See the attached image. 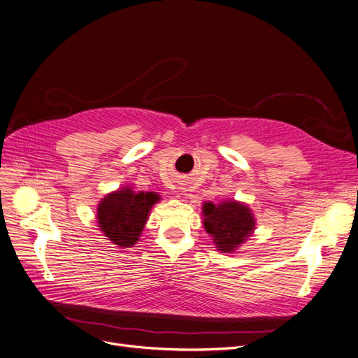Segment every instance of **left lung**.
Masks as SVG:
<instances>
[{
	"label": "left lung",
	"mask_w": 358,
	"mask_h": 358,
	"mask_svg": "<svg viewBox=\"0 0 358 358\" xmlns=\"http://www.w3.org/2000/svg\"><path fill=\"white\" fill-rule=\"evenodd\" d=\"M203 227L213 236V241L221 252H233L243 243L255 227L250 210L243 203L226 201L218 206L211 202L202 207Z\"/></svg>",
	"instance_id": "1"
}]
</instances>
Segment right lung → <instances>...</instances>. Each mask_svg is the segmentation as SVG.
Returning <instances> with one entry per match:
<instances>
[{
    "label": "right lung",
    "instance_id": "1",
    "mask_svg": "<svg viewBox=\"0 0 358 358\" xmlns=\"http://www.w3.org/2000/svg\"><path fill=\"white\" fill-rule=\"evenodd\" d=\"M159 201L155 192H134L124 188L109 194L97 207V223L109 241L129 248L140 239L151 207Z\"/></svg>",
    "mask_w": 358,
    "mask_h": 358
}]
</instances>
